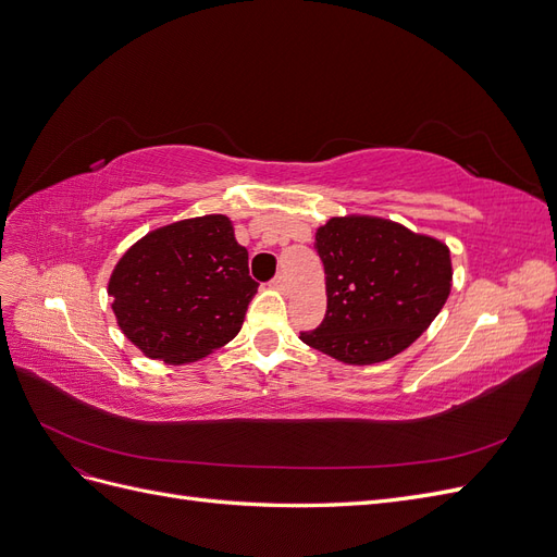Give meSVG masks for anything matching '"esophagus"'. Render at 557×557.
Instances as JSON below:
<instances>
[{"label":"esophagus","instance_id":"esophagus-1","mask_svg":"<svg viewBox=\"0 0 557 557\" xmlns=\"http://www.w3.org/2000/svg\"><path fill=\"white\" fill-rule=\"evenodd\" d=\"M272 288H276V290L285 293V290H288V278H285L283 274H278V276L272 281Z\"/></svg>","mask_w":557,"mask_h":557}]
</instances>
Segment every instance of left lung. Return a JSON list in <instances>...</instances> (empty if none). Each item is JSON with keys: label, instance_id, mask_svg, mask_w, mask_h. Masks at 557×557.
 I'll return each instance as SVG.
<instances>
[{"label": "left lung", "instance_id": "1", "mask_svg": "<svg viewBox=\"0 0 557 557\" xmlns=\"http://www.w3.org/2000/svg\"><path fill=\"white\" fill-rule=\"evenodd\" d=\"M327 311L299 339L346 364H374L409 348L450 295V250L374 215H344L315 232Z\"/></svg>", "mask_w": 557, "mask_h": 557}]
</instances>
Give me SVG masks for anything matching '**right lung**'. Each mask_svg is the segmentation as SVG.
<instances>
[{
	"instance_id": "add662e5",
	"label": "right lung",
	"mask_w": 557,
	"mask_h": 557,
	"mask_svg": "<svg viewBox=\"0 0 557 557\" xmlns=\"http://www.w3.org/2000/svg\"><path fill=\"white\" fill-rule=\"evenodd\" d=\"M256 293L248 250L221 213L148 232L109 278L117 327L166 364L195 362L232 342Z\"/></svg>"
}]
</instances>
